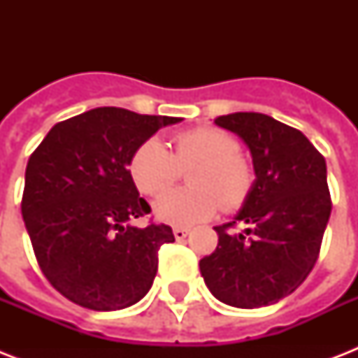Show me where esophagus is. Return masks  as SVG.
<instances>
[{
    "mask_svg": "<svg viewBox=\"0 0 358 358\" xmlns=\"http://www.w3.org/2000/svg\"><path fill=\"white\" fill-rule=\"evenodd\" d=\"M173 234H174V238L178 239H184V238H187V234H189V229H182V227H174L173 229Z\"/></svg>",
    "mask_w": 358,
    "mask_h": 358,
    "instance_id": "obj_1",
    "label": "esophagus"
}]
</instances>
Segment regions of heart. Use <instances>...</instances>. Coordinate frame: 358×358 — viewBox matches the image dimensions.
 Wrapping results in <instances>:
<instances>
[{
	"instance_id": "heart-1",
	"label": "heart",
	"mask_w": 358,
	"mask_h": 358,
	"mask_svg": "<svg viewBox=\"0 0 358 358\" xmlns=\"http://www.w3.org/2000/svg\"><path fill=\"white\" fill-rule=\"evenodd\" d=\"M189 189L169 191L154 202L159 221L189 227L212 219L221 210L234 212L249 199L255 171L239 154L234 135L213 126L180 131L174 154L159 139H148L129 159V176L145 195H159L180 178V169H189Z\"/></svg>"
}]
</instances>
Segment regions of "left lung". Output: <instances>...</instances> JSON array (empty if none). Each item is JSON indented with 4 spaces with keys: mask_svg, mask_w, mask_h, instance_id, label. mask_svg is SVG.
<instances>
[{
    "mask_svg": "<svg viewBox=\"0 0 358 358\" xmlns=\"http://www.w3.org/2000/svg\"><path fill=\"white\" fill-rule=\"evenodd\" d=\"M215 124L247 145L256 178L234 221L215 227L217 249L202 258L201 273L224 305H273L299 288L320 255L333 208L325 157L299 129L267 115L230 113ZM236 222L248 224L243 235L228 232Z\"/></svg>",
    "mask_w": 358,
    "mask_h": 358,
    "instance_id": "obj_1",
    "label": "left lung"
}]
</instances>
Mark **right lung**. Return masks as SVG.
<instances>
[{"label": "right lung", "mask_w": 358, "mask_h": 358, "mask_svg": "<svg viewBox=\"0 0 358 358\" xmlns=\"http://www.w3.org/2000/svg\"><path fill=\"white\" fill-rule=\"evenodd\" d=\"M178 117L96 108L55 124L25 169L22 217L44 277L91 310H122L148 294L157 250L173 229L131 219L150 213L128 165L134 152Z\"/></svg>", "instance_id": "1"}]
</instances>
